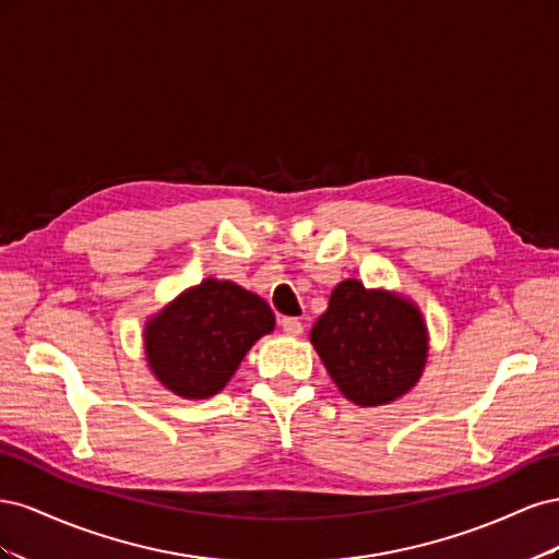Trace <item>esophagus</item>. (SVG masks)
<instances>
[{"instance_id":"esophagus-1","label":"esophagus","mask_w":559,"mask_h":559,"mask_svg":"<svg viewBox=\"0 0 559 559\" xmlns=\"http://www.w3.org/2000/svg\"><path fill=\"white\" fill-rule=\"evenodd\" d=\"M280 326H282V331H284L286 335L298 337V335L302 333V324H300V319H296V317H284V319L280 321Z\"/></svg>"}]
</instances>
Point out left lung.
Masks as SVG:
<instances>
[{
	"label": "left lung",
	"mask_w": 559,
	"mask_h": 559,
	"mask_svg": "<svg viewBox=\"0 0 559 559\" xmlns=\"http://www.w3.org/2000/svg\"><path fill=\"white\" fill-rule=\"evenodd\" d=\"M310 341L352 403L373 408L408 394L427 364L429 337L415 302L345 280L333 289Z\"/></svg>",
	"instance_id": "left-lung-1"
}]
</instances>
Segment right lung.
<instances>
[{
	"mask_svg": "<svg viewBox=\"0 0 559 559\" xmlns=\"http://www.w3.org/2000/svg\"><path fill=\"white\" fill-rule=\"evenodd\" d=\"M273 329L275 314L261 296L210 277L146 321V361L177 396L210 399L228 384L249 347Z\"/></svg>",
	"mask_w": 559,
	"mask_h": 559,
	"instance_id": "add662e5",
	"label": "right lung"
}]
</instances>
